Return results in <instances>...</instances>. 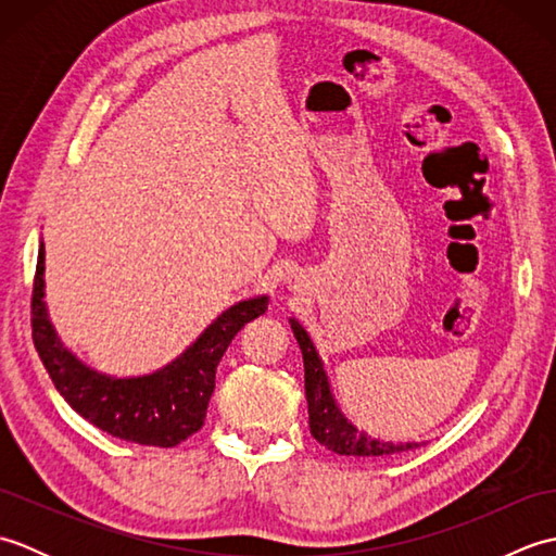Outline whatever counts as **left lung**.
I'll return each mask as SVG.
<instances>
[{"label":"left lung","instance_id":"1","mask_svg":"<svg viewBox=\"0 0 556 556\" xmlns=\"http://www.w3.org/2000/svg\"><path fill=\"white\" fill-rule=\"evenodd\" d=\"M289 325L303 353L305 399H308L311 434L317 442L339 456H392V454H404L408 448L425 444V442H384L380 437H370L368 432L358 430L356 425L344 416V410L339 408L332 384H329L325 363L320 358V353H317L311 334L305 332L296 317H289Z\"/></svg>","mask_w":556,"mask_h":556}]
</instances>
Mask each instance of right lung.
<instances>
[{"label":"right lung","mask_w":556,"mask_h":556,"mask_svg":"<svg viewBox=\"0 0 556 556\" xmlns=\"http://www.w3.org/2000/svg\"><path fill=\"white\" fill-rule=\"evenodd\" d=\"M269 296H253L229 305L191 346L172 363L148 375L116 377L90 368L64 346L45 303V245L38 251L33 285V341L56 392L78 416L126 442L176 446L203 428L215 372L245 323L267 311Z\"/></svg>","instance_id":"add662e5"}]
</instances>
